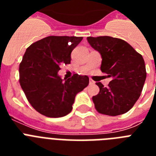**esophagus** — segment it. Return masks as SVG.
Masks as SVG:
<instances>
[{
	"instance_id": "34e87169",
	"label": "esophagus",
	"mask_w": 156,
	"mask_h": 156,
	"mask_svg": "<svg viewBox=\"0 0 156 156\" xmlns=\"http://www.w3.org/2000/svg\"><path fill=\"white\" fill-rule=\"evenodd\" d=\"M89 83H90V84H94V83H95V82H94V81H93L91 78H90V79H89Z\"/></svg>"
}]
</instances>
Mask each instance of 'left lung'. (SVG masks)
Masks as SVG:
<instances>
[{
	"label": "left lung",
	"mask_w": 156,
	"mask_h": 156,
	"mask_svg": "<svg viewBox=\"0 0 156 156\" xmlns=\"http://www.w3.org/2000/svg\"><path fill=\"white\" fill-rule=\"evenodd\" d=\"M87 41L101 54L102 73L112 78L108 87L96 83L100 92L92 97L96 111L112 116L126 113L138 100L145 83L147 72L143 56L118 38L90 36Z\"/></svg>",
	"instance_id": "1"
}]
</instances>
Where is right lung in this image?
Wrapping results in <instances>:
<instances>
[{
	"instance_id": "right-lung-1",
	"label": "right lung",
	"mask_w": 156,
	"mask_h": 156,
	"mask_svg": "<svg viewBox=\"0 0 156 156\" xmlns=\"http://www.w3.org/2000/svg\"><path fill=\"white\" fill-rule=\"evenodd\" d=\"M83 37L51 35L27 48L19 65V83L28 102L48 117L66 116L76 95L89 84L87 76L74 73L65 82L57 74L61 64L68 65L71 52Z\"/></svg>"
}]
</instances>
